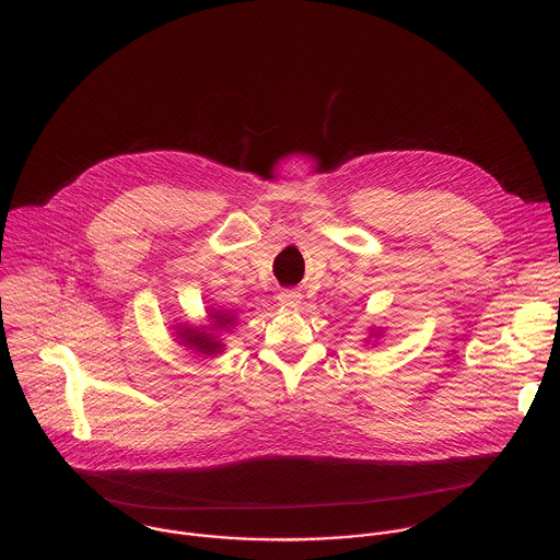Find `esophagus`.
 I'll return each mask as SVG.
<instances>
[{"mask_svg": "<svg viewBox=\"0 0 560 560\" xmlns=\"http://www.w3.org/2000/svg\"><path fill=\"white\" fill-rule=\"evenodd\" d=\"M278 300H280V304H282L284 308H298L300 302H302V295H300L298 291L287 289V291H282V293L278 295Z\"/></svg>", "mask_w": 560, "mask_h": 560, "instance_id": "34e87169", "label": "esophagus"}]
</instances>
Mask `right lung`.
Segmentation results:
<instances>
[{"instance_id": "obj_1", "label": "right lung", "mask_w": 560, "mask_h": 560, "mask_svg": "<svg viewBox=\"0 0 560 560\" xmlns=\"http://www.w3.org/2000/svg\"><path fill=\"white\" fill-rule=\"evenodd\" d=\"M211 317L215 319L218 327H229V323H233V319H229L226 315L220 317V313H218V315H211ZM180 336H183V340H187V345L196 347V349L202 351V353H218V351L222 349V345L213 340L215 336H211V334H207V331H198V329L189 331V329H183Z\"/></svg>"}]
</instances>
